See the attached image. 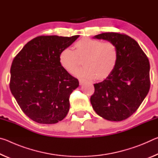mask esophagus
I'll list each match as a JSON object with an SVG mask.
<instances>
[{"label": "esophagus", "mask_w": 158, "mask_h": 158, "mask_svg": "<svg viewBox=\"0 0 158 158\" xmlns=\"http://www.w3.org/2000/svg\"><path fill=\"white\" fill-rule=\"evenodd\" d=\"M79 84H80V85H82L83 84H84V82L85 81L84 79H79Z\"/></svg>", "instance_id": "esophagus-1"}]
</instances>
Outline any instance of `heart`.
Wrapping results in <instances>:
<instances>
[{
  "instance_id": "obj_1",
  "label": "heart",
  "mask_w": 158,
  "mask_h": 158,
  "mask_svg": "<svg viewBox=\"0 0 158 158\" xmlns=\"http://www.w3.org/2000/svg\"><path fill=\"white\" fill-rule=\"evenodd\" d=\"M118 51L116 44L83 37L74 44V50L65 48L58 56L60 66L69 74H73L82 60L84 66L77 69V76L88 79L104 81L108 79L116 68Z\"/></svg>"
}]
</instances>
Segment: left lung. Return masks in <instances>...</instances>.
Instances as JSON below:
<instances>
[{
  "instance_id": "1",
  "label": "left lung",
  "mask_w": 158,
  "mask_h": 158,
  "mask_svg": "<svg viewBox=\"0 0 158 158\" xmlns=\"http://www.w3.org/2000/svg\"><path fill=\"white\" fill-rule=\"evenodd\" d=\"M94 37L114 42L118 51V60L111 75L94 84L90 103L96 113L104 118L123 121L137 110L149 91L148 58L137 41L124 33L108 32Z\"/></svg>"
}]
</instances>
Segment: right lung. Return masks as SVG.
<instances>
[{
  "label": "right lung",
  "instance_id": "1",
  "mask_svg": "<svg viewBox=\"0 0 158 158\" xmlns=\"http://www.w3.org/2000/svg\"><path fill=\"white\" fill-rule=\"evenodd\" d=\"M79 37H36L13 60L10 89L21 110L33 121L53 124L68 114L69 95L79 81L60 66L58 56Z\"/></svg>",
  "mask_w": 158,
  "mask_h": 158
}]
</instances>
